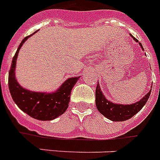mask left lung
Here are the masks:
<instances>
[{
    "mask_svg": "<svg viewBox=\"0 0 160 160\" xmlns=\"http://www.w3.org/2000/svg\"><path fill=\"white\" fill-rule=\"evenodd\" d=\"M133 38V39L136 42H138V40L134 38L132 34H130ZM140 46L141 47L142 50H144L143 47L141 42H139ZM150 90L147 94H145L143 98L138 102L132 103V104H119V103H113L110 102L105 98L103 93H102L99 86V84H97L95 90V103L96 107L98 108L101 114H102L105 118L109 119L113 122H123V121L128 120L131 118L136 115L140 110L144 107V105L146 103L147 100L149 99V97L150 95Z\"/></svg>",
    "mask_w": 160,
    "mask_h": 160,
    "instance_id": "left-lung-1",
    "label": "left lung"
}]
</instances>
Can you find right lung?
<instances>
[{"instance_id":"obj_1","label":"right lung","mask_w":160,"mask_h":160,"mask_svg":"<svg viewBox=\"0 0 160 160\" xmlns=\"http://www.w3.org/2000/svg\"><path fill=\"white\" fill-rule=\"evenodd\" d=\"M32 35L22 40L13 58L9 72V89L14 102L24 112L37 120L51 121L62 115L67 109L71 90L80 76L69 78L57 91L52 93L30 91L20 86L15 74L17 57L23 43Z\"/></svg>"}]
</instances>
